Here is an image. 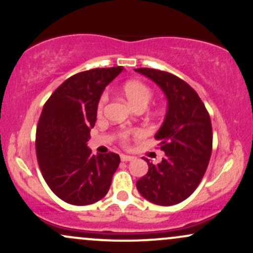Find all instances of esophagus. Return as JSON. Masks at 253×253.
I'll return each mask as SVG.
<instances>
[{
	"instance_id": "obj_1",
	"label": "esophagus",
	"mask_w": 253,
	"mask_h": 253,
	"mask_svg": "<svg viewBox=\"0 0 253 253\" xmlns=\"http://www.w3.org/2000/svg\"><path fill=\"white\" fill-rule=\"evenodd\" d=\"M120 158H121V161H123V162L133 161V157L132 156H127V155H121Z\"/></svg>"
}]
</instances>
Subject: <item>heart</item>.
Segmentation results:
<instances>
[{"mask_svg": "<svg viewBox=\"0 0 253 253\" xmlns=\"http://www.w3.org/2000/svg\"><path fill=\"white\" fill-rule=\"evenodd\" d=\"M124 94L126 96L127 101H128L130 106L133 108H145V107L149 104V102L152 98V90H151L146 84L140 82V81H128V82L125 83L124 85ZM108 101V94L103 92L101 95L100 101H98L97 109L98 112H102L104 104ZM132 133H139L138 130H128L125 129L120 133V138L123 141H126L129 138V135Z\"/></svg>", "mask_w": 253, "mask_h": 253, "instance_id": "1", "label": "heart"}]
</instances>
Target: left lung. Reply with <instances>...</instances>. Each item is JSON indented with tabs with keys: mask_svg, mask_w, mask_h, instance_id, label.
<instances>
[{
	"mask_svg": "<svg viewBox=\"0 0 253 253\" xmlns=\"http://www.w3.org/2000/svg\"><path fill=\"white\" fill-rule=\"evenodd\" d=\"M155 82L167 97V114L155 138L165 157L136 181L147 201L172 206L188 199L201 182L211 155L213 132L205 104L188 83L175 75L155 69H134Z\"/></svg>",
	"mask_w": 253,
	"mask_h": 253,
	"instance_id": "obj_1",
	"label": "left lung"
}]
</instances>
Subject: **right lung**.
Returning <instances> with one entry per match:
<instances>
[{
    "label": "right lung",
    "instance_id": "1",
    "mask_svg": "<svg viewBox=\"0 0 253 253\" xmlns=\"http://www.w3.org/2000/svg\"><path fill=\"white\" fill-rule=\"evenodd\" d=\"M123 66L92 69L74 75L51 95L37 127V158L50 189L76 206L97 202L108 193L120 157L96 156L86 146L104 88Z\"/></svg>",
    "mask_w": 253,
    "mask_h": 253
}]
</instances>
